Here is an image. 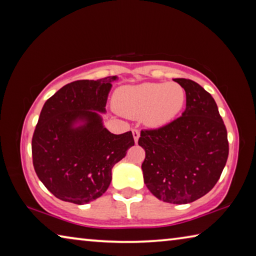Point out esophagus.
<instances>
[{"label":"esophagus","instance_id":"1","mask_svg":"<svg viewBox=\"0 0 256 256\" xmlns=\"http://www.w3.org/2000/svg\"><path fill=\"white\" fill-rule=\"evenodd\" d=\"M132 134H133L134 141L138 142V138H140V131H138V130H136V128H133V130H132Z\"/></svg>","mask_w":256,"mask_h":256}]
</instances>
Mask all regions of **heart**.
Here are the masks:
<instances>
[{
    "label": "heart",
    "instance_id": "b5f03b06",
    "mask_svg": "<svg viewBox=\"0 0 256 256\" xmlns=\"http://www.w3.org/2000/svg\"><path fill=\"white\" fill-rule=\"evenodd\" d=\"M185 102V92L176 84L146 82L116 90L115 107L128 118H140L151 126L170 122Z\"/></svg>",
    "mask_w": 256,
    "mask_h": 256
}]
</instances>
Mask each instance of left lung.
<instances>
[{"mask_svg":"<svg viewBox=\"0 0 256 256\" xmlns=\"http://www.w3.org/2000/svg\"><path fill=\"white\" fill-rule=\"evenodd\" d=\"M184 88L186 110L158 128L141 130L138 144L146 188L164 202L186 204L214 188L226 166L227 130L211 94L190 79H174Z\"/></svg>","mask_w":256,"mask_h":256,"instance_id":"8db88e82","label":"left lung"}]
</instances>
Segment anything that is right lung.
<instances>
[{
    "instance_id": "right-lung-1",
    "label": "right lung",
    "mask_w": 256,
    "mask_h": 256,
    "mask_svg": "<svg viewBox=\"0 0 256 256\" xmlns=\"http://www.w3.org/2000/svg\"><path fill=\"white\" fill-rule=\"evenodd\" d=\"M78 80L47 99L34 128V172L60 200L86 204L100 198L112 180V168L134 146L132 132L112 134L96 112H105L112 81ZM78 119L86 124L72 128Z\"/></svg>"
}]
</instances>
